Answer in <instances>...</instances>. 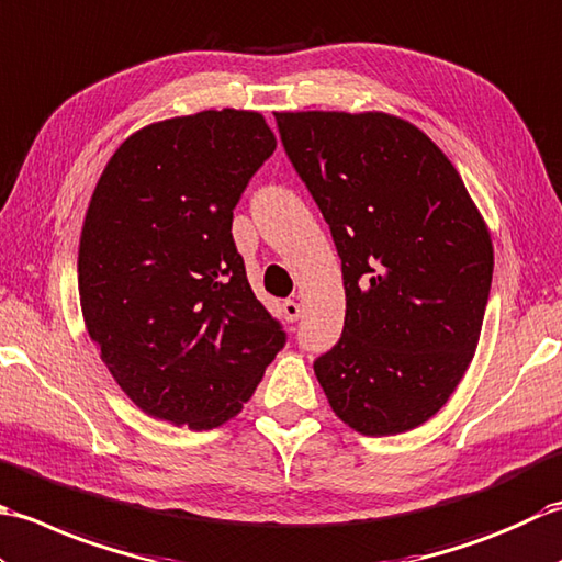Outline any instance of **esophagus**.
<instances>
[{
	"mask_svg": "<svg viewBox=\"0 0 562 562\" xmlns=\"http://www.w3.org/2000/svg\"><path fill=\"white\" fill-rule=\"evenodd\" d=\"M281 313H283V317L289 319V323H295L297 317H301V303H295V301H283V305H281Z\"/></svg>",
	"mask_w": 562,
	"mask_h": 562,
	"instance_id": "esophagus-1",
	"label": "esophagus"
}]
</instances>
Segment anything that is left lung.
<instances>
[{
	"instance_id": "obj_1",
	"label": "left lung",
	"mask_w": 562,
	"mask_h": 562,
	"mask_svg": "<svg viewBox=\"0 0 562 562\" xmlns=\"http://www.w3.org/2000/svg\"><path fill=\"white\" fill-rule=\"evenodd\" d=\"M283 150L329 225L345 329L313 369L331 409L369 437L419 427L471 363L492 243L463 179L387 113H273Z\"/></svg>"
}]
</instances>
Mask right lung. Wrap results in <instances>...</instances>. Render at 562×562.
<instances>
[{"label":"right lung","instance_id":"obj_1","mask_svg":"<svg viewBox=\"0 0 562 562\" xmlns=\"http://www.w3.org/2000/svg\"><path fill=\"white\" fill-rule=\"evenodd\" d=\"M277 150L255 111L137 131L101 175L79 239V303L111 375L147 415L213 429L285 345L251 293L233 211Z\"/></svg>","mask_w":562,"mask_h":562}]
</instances>
